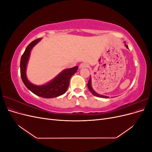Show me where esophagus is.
<instances>
[{"label": "esophagus", "mask_w": 152, "mask_h": 152, "mask_svg": "<svg viewBox=\"0 0 152 152\" xmlns=\"http://www.w3.org/2000/svg\"><path fill=\"white\" fill-rule=\"evenodd\" d=\"M88 64L86 63H82L80 65H79V68H87L88 67Z\"/></svg>", "instance_id": "esophagus-1"}]
</instances>
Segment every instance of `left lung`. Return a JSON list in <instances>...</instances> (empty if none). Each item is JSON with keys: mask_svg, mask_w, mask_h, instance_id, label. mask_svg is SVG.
<instances>
[{"mask_svg": "<svg viewBox=\"0 0 152 152\" xmlns=\"http://www.w3.org/2000/svg\"><path fill=\"white\" fill-rule=\"evenodd\" d=\"M126 48H128L127 45H126ZM87 87H88V89H89V91L91 92V93H93V95H94V96H97V97L103 98H109L108 96H103V95H101V94H98L97 93H96V92L94 91V89H93V87H92V86H91V77H90V79H89V80L88 83H87Z\"/></svg>", "mask_w": 152, "mask_h": 152, "instance_id": "8db88e82", "label": "left lung"}]
</instances>
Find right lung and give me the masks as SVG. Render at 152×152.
<instances>
[{
    "instance_id": "right-lung-1",
    "label": "right lung",
    "mask_w": 152,
    "mask_h": 152,
    "mask_svg": "<svg viewBox=\"0 0 152 152\" xmlns=\"http://www.w3.org/2000/svg\"><path fill=\"white\" fill-rule=\"evenodd\" d=\"M40 39H37L32 42L26 47L20 61V73L23 82L30 91L37 96L45 98H56L63 94L66 91L69 86L71 77L75 74L78 70V66L66 69L48 84L43 86H35L31 84L26 76V68L31 49L37 44Z\"/></svg>"
}]
</instances>
